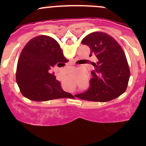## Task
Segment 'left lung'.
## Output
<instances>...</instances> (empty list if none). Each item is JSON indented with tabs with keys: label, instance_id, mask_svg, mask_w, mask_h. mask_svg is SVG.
<instances>
[{
	"label": "left lung",
	"instance_id": "obj_1",
	"mask_svg": "<svg viewBox=\"0 0 146 146\" xmlns=\"http://www.w3.org/2000/svg\"><path fill=\"white\" fill-rule=\"evenodd\" d=\"M82 44L90 48V56L98 58L93 63L90 88L75 97L83 100L107 102L118 98L126 91L130 70L126 55L118 42L108 34L95 32L87 35Z\"/></svg>",
	"mask_w": 146,
	"mask_h": 146
}]
</instances>
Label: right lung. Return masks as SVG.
I'll use <instances>...</instances> for the list:
<instances>
[{
  "label": "right lung",
  "instance_id": "1",
  "mask_svg": "<svg viewBox=\"0 0 146 146\" xmlns=\"http://www.w3.org/2000/svg\"><path fill=\"white\" fill-rule=\"evenodd\" d=\"M58 42L46 35L36 36L25 46L17 61L16 81L20 92L34 101L66 98L71 94L64 91L54 73L49 70L68 62Z\"/></svg>",
  "mask_w": 146,
  "mask_h": 146
}]
</instances>
